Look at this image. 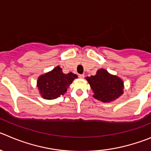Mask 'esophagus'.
Segmentation results:
<instances>
[{
  "instance_id": "1",
  "label": "esophagus",
  "mask_w": 151,
  "mask_h": 151,
  "mask_svg": "<svg viewBox=\"0 0 151 151\" xmlns=\"http://www.w3.org/2000/svg\"><path fill=\"white\" fill-rule=\"evenodd\" d=\"M79 77L81 78H85V75H84V74H80L79 75Z\"/></svg>"
}]
</instances>
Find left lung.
<instances>
[{
	"mask_svg": "<svg viewBox=\"0 0 151 151\" xmlns=\"http://www.w3.org/2000/svg\"><path fill=\"white\" fill-rule=\"evenodd\" d=\"M86 78L94 93L93 97L99 101L111 102L117 99L124 93L122 80L116 76L109 74L104 69H100L95 76Z\"/></svg>",
	"mask_w": 151,
	"mask_h": 151,
	"instance_id": "8db88e82",
	"label": "left lung"
}]
</instances>
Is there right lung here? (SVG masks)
<instances>
[{
	"label": "right lung",
	"instance_id": "add662e5",
	"mask_svg": "<svg viewBox=\"0 0 151 151\" xmlns=\"http://www.w3.org/2000/svg\"><path fill=\"white\" fill-rule=\"evenodd\" d=\"M77 78L74 73L65 74L60 66L39 77L37 87L40 91L41 96L47 99H53L59 97L66 92L67 88Z\"/></svg>",
	"mask_w": 151,
	"mask_h": 151
}]
</instances>
